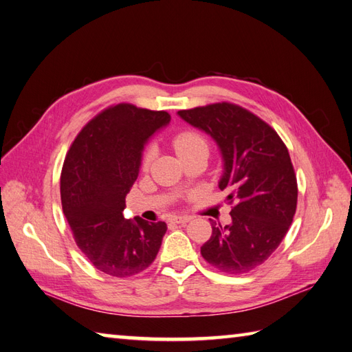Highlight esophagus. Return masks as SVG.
I'll use <instances>...</instances> for the list:
<instances>
[{"label": "esophagus", "mask_w": 352, "mask_h": 352, "mask_svg": "<svg viewBox=\"0 0 352 352\" xmlns=\"http://www.w3.org/2000/svg\"><path fill=\"white\" fill-rule=\"evenodd\" d=\"M190 219H192L190 216H173L170 220H172L173 223H188V221H190Z\"/></svg>", "instance_id": "obj_1"}]
</instances>
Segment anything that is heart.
Masks as SVG:
<instances>
[{
	"mask_svg": "<svg viewBox=\"0 0 352 352\" xmlns=\"http://www.w3.org/2000/svg\"><path fill=\"white\" fill-rule=\"evenodd\" d=\"M173 146L180 158H185L190 154H195L199 151L208 153V142L206 140V136L201 135L197 131H192V129H188V131L177 133L173 138ZM154 157H155V148L153 145L146 146L142 153V158H141L142 170L150 168Z\"/></svg>",
	"mask_w": 352,
	"mask_h": 352,
	"instance_id": "obj_1",
	"label": "heart"
}]
</instances>
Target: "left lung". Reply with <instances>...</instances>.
<instances>
[{
  "label": "left lung",
  "instance_id": "obj_1",
  "mask_svg": "<svg viewBox=\"0 0 352 352\" xmlns=\"http://www.w3.org/2000/svg\"><path fill=\"white\" fill-rule=\"evenodd\" d=\"M185 122L207 132L220 148L229 190L232 223L211 221L201 255L219 272L243 274L258 267L279 247L296 211V175L285 142L273 127L232 102L180 110Z\"/></svg>",
  "mask_w": 352,
  "mask_h": 352
}]
</instances>
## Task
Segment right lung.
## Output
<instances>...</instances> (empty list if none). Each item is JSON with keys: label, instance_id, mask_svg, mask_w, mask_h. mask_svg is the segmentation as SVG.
<instances>
[{"label": "right lung", "instance_id": "right-lung-1", "mask_svg": "<svg viewBox=\"0 0 352 352\" xmlns=\"http://www.w3.org/2000/svg\"><path fill=\"white\" fill-rule=\"evenodd\" d=\"M168 122L167 111L110 105L82 127L63 164L61 206L74 242L95 269L114 278L144 272L162 247L164 221L127 220L123 210L145 142Z\"/></svg>", "mask_w": 352, "mask_h": 352}]
</instances>
